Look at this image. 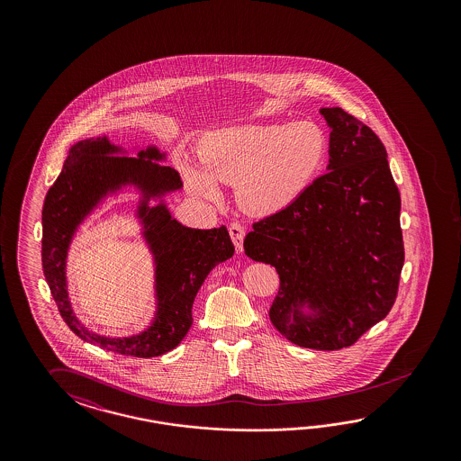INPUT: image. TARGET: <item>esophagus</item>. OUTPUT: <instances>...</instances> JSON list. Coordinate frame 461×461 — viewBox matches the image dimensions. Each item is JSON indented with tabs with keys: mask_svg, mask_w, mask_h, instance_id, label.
<instances>
[{
	"mask_svg": "<svg viewBox=\"0 0 461 461\" xmlns=\"http://www.w3.org/2000/svg\"><path fill=\"white\" fill-rule=\"evenodd\" d=\"M230 237L235 243L237 253L243 251V238H245V228L240 223H233L230 226Z\"/></svg>",
	"mask_w": 461,
	"mask_h": 461,
	"instance_id": "1",
	"label": "esophagus"
}]
</instances>
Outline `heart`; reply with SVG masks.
<instances>
[{"label":"heart","mask_w":461,"mask_h":461,"mask_svg":"<svg viewBox=\"0 0 461 461\" xmlns=\"http://www.w3.org/2000/svg\"><path fill=\"white\" fill-rule=\"evenodd\" d=\"M199 164L181 162L187 191L204 201L221 199V185H237L238 203L257 216L287 210L318 179L328 139L311 122L224 126L199 141Z\"/></svg>","instance_id":"b5f03b06"}]
</instances>
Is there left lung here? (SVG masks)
<instances>
[{
	"label": "left lung",
	"mask_w": 461,
	"mask_h": 461,
	"mask_svg": "<svg viewBox=\"0 0 461 461\" xmlns=\"http://www.w3.org/2000/svg\"><path fill=\"white\" fill-rule=\"evenodd\" d=\"M326 174L287 210L253 224L245 251L277 268L270 321L294 345L339 349L382 321L395 301L404 243L401 193L377 135L345 110L321 108Z\"/></svg>",
	"instance_id": "left-lung-1"
}]
</instances>
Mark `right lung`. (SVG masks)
<instances>
[{
  "mask_svg": "<svg viewBox=\"0 0 461 461\" xmlns=\"http://www.w3.org/2000/svg\"><path fill=\"white\" fill-rule=\"evenodd\" d=\"M133 150L135 158L108 135L79 140L70 147L43 203L42 267L60 316L76 335L99 348L150 358L176 348L187 335L195 294L214 267L233 257L235 247L226 226L195 230L172 216L168 195L181 191L182 181L177 170L162 164L167 152L154 143L135 145ZM126 188L138 194L131 212L151 255L155 311L139 334L104 337L91 332L73 312L67 257L83 221Z\"/></svg>",
  "mask_w": 461,
  "mask_h": 461,
  "instance_id": "1",
  "label": "right lung"
}]
</instances>
